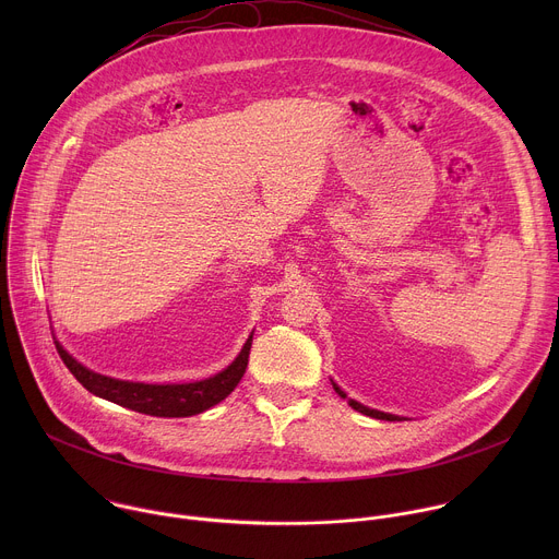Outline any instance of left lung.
<instances>
[{
    "label": "left lung",
    "mask_w": 559,
    "mask_h": 559,
    "mask_svg": "<svg viewBox=\"0 0 559 559\" xmlns=\"http://www.w3.org/2000/svg\"><path fill=\"white\" fill-rule=\"evenodd\" d=\"M334 384V389H336V393L341 395V397H347V393L336 384V382H332ZM347 403H349V407L352 409H356V412H360V414H365V416H369V418H378V420H389V423H393V420H403L401 416H393V414H384V412H378V409H369V407H365V405H360V403H356V401H352V397H347Z\"/></svg>",
    "instance_id": "obj_1"
}]
</instances>
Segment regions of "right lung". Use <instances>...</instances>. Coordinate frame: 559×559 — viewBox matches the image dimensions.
Here are the masks:
<instances>
[{
	"instance_id": "right-lung-1",
	"label": "right lung",
	"mask_w": 559,
	"mask_h": 559,
	"mask_svg": "<svg viewBox=\"0 0 559 559\" xmlns=\"http://www.w3.org/2000/svg\"><path fill=\"white\" fill-rule=\"evenodd\" d=\"M250 347H252V336L243 345L241 354L234 358V362L212 378L197 380V382H183V384H145V382H130V380H119V378L95 373V371L86 369L82 362H76L57 343V352H59L63 365L91 393H95V395L104 397V401H110L115 405H121L126 409H132V412L145 414V416H156V418L197 416V414L218 405L221 401H225V397L234 391V386L241 382V378L248 369Z\"/></svg>"
}]
</instances>
